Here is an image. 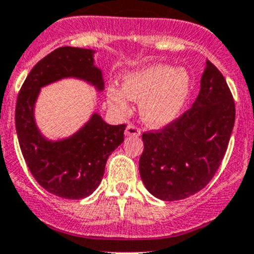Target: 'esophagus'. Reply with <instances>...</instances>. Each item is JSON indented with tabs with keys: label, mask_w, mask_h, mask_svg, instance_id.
Wrapping results in <instances>:
<instances>
[{
	"label": "esophagus",
	"mask_w": 254,
	"mask_h": 254,
	"mask_svg": "<svg viewBox=\"0 0 254 254\" xmlns=\"http://www.w3.org/2000/svg\"><path fill=\"white\" fill-rule=\"evenodd\" d=\"M139 134L140 130L135 127V125H133V124H129L127 127V129H125V135H127V137H138Z\"/></svg>",
	"instance_id": "esophagus-1"
}]
</instances>
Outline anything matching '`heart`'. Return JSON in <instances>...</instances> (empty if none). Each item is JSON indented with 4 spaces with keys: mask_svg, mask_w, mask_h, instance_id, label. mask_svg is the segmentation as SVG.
Segmentation results:
<instances>
[{
    "mask_svg": "<svg viewBox=\"0 0 254 254\" xmlns=\"http://www.w3.org/2000/svg\"><path fill=\"white\" fill-rule=\"evenodd\" d=\"M192 80L185 68L168 64H150L127 72L123 89L108 85L106 102L115 114L124 115L129 101L139 103L142 120L150 127H164L182 114L189 101Z\"/></svg>",
    "mask_w": 254,
    "mask_h": 254,
    "instance_id": "heart-1",
    "label": "heart"
}]
</instances>
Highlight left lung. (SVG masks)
Instances as JSON below:
<instances>
[{"label":"left lung","mask_w":254,"mask_h":254,"mask_svg":"<svg viewBox=\"0 0 254 254\" xmlns=\"http://www.w3.org/2000/svg\"><path fill=\"white\" fill-rule=\"evenodd\" d=\"M235 123V103L218 68L206 61L192 107L160 130L143 133L139 173L164 201L195 195L210 182L225 156Z\"/></svg>","instance_id":"left-lung-1"}]
</instances>
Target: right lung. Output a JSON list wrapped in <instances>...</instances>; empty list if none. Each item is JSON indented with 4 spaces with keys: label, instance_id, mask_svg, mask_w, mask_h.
<instances>
[{
    "label": "right lung",
    "instance_id": "1",
    "mask_svg": "<svg viewBox=\"0 0 254 254\" xmlns=\"http://www.w3.org/2000/svg\"><path fill=\"white\" fill-rule=\"evenodd\" d=\"M94 50L55 49L38 62L19 91L15 127L23 157L41 187L63 199H84L94 192L104 174L111 153L124 142L127 125H108L101 115L71 137L59 140L45 138L35 121V104L41 87L62 78H80L104 89L102 71L94 64Z\"/></svg>",
    "mask_w": 254,
    "mask_h": 254
}]
</instances>
